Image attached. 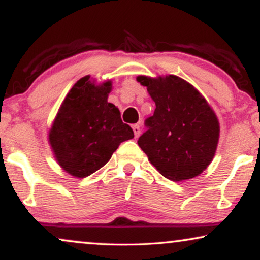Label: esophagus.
Instances as JSON below:
<instances>
[{
	"label": "esophagus",
	"instance_id": "obj_1",
	"mask_svg": "<svg viewBox=\"0 0 260 260\" xmlns=\"http://www.w3.org/2000/svg\"><path fill=\"white\" fill-rule=\"evenodd\" d=\"M133 130H134L135 137L140 136V134H141V127H140V125H138V124H135V125L133 126Z\"/></svg>",
	"mask_w": 260,
	"mask_h": 260
}]
</instances>
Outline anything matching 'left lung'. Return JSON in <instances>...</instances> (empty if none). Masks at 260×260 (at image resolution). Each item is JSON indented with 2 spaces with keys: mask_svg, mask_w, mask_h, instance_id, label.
I'll return each mask as SVG.
<instances>
[{
  "mask_svg": "<svg viewBox=\"0 0 260 260\" xmlns=\"http://www.w3.org/2000/svg\"><path fill=\"white\" fill-rule=\"evenodd\" d=\"M156 109L145 120L138 145L166 179L175 182L200 175L218 147L220 124L204 95L182 78L138 76Z\"/></svg>",
  "mask_w": 260,
  "mask_h": 260,
  "instance_id": "8db88e82",
  "label": "left lung"
}]
</instances>
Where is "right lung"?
<instances>
[{"mask_svg":"<svg viewBox=\"0 0 260 260\" xmlns=\"http://www.w3.org/2000/svg\"><path fill=\"white\" fill-rule=\"evenodd\" d=\"M111 90V80L97 84L83 77L69 91L48 131L55 161L78 179L101 169L122 142L134 138L118 108L108 102Z\"/></svg>","mask_w":260,"mask_h":260,"instance_id":"obj_1","label":"right lung"}]
</instances>
